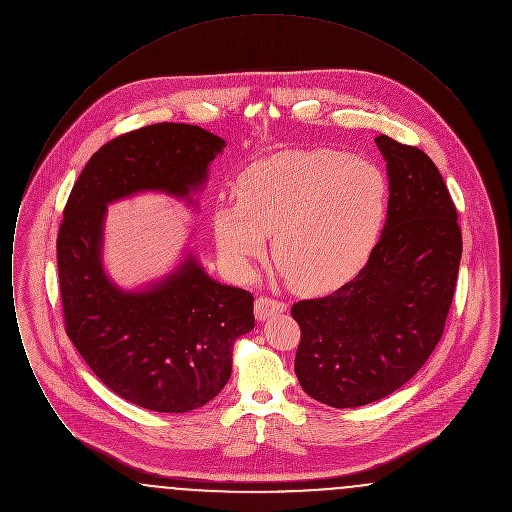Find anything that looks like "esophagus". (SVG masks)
I'll return each instance as SVG.
<instances>
[{"instance_id": "obj_1", "label": "esophagus", "mask_w": 512, "mask_h": 512, "mask_svg": "<svg viewBox=\"0 0 512 512\" xmlns=\"http://www.w3.org/2000/svg\"><path fill=\"white\" fill-rule=\"evenodd\" d=\"M288 311V305L282 303V301H276V299H268V297H259L255 299V318L257 320H267L272 315H278V313H286Z\"/></svg>"}]
</instances>
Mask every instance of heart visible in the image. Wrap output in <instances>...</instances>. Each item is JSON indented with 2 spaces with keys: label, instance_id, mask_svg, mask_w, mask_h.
I'll list each match as a JSON object with an SVG mask.
<instances>
[{
  "label": "heart",
  "instance_id": "obj_1",
  "mask_svg": "<svg viewBox=\"0 0 512 512\" xmlns=\"http://www.w3.org/2000/svg\"><path fill=\"white\" fill-rule=\"evenodd\" d=\"M384 171L338 149H286L249 165L236 205L213 213V234L228 268L253 274L272 255L278 276L305 295L332 292L365 267L388 217Z\"/></svg>",
  "mask_w": 512,
  "mask_h": 512
}]
</instances>
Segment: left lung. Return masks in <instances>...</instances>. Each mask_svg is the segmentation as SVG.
<instances>
[{
  "instance_id": "8db88e82",
  "label": "left lung",
  "mask_w": 512,
  "mask_h": 512,
  "mask_svg": "<svg viewBox=\"0 0 512 512\" xmlns=\"http://www.w3.org/2000/svg\"><path fill=\"white\" fill-rule=\"evenodd\" d=\"M388 217L361 272L326 297L299 301L295 376L336 409L363 407L407 384L443 334L463 255L457 209L434 161L382 134Z\"/></svg>"
}]
</instances>
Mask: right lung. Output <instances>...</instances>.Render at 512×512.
<instances>
[{
    "instance_id": "add662e5",
    "label": "right lung",
    "mask_w": 512,
    "mask_h": 512,
    "mask_svg": "<svg viewBox=\"0 0 512 512\" xmlns=\"http://www.w3.org/2000/svg\"><path fill=\"white\" fill-rule=\"evenodd\" d=\"M226 142L194 124L161 122L98 149L69 195L57 238L67 334L119 397L155 413H188L219 395L234 343L253 330V295L211 278L192 242L163 276L122 288L103 261L107 207L165 194L199 209Z\"/></svg>"
}]
</instances>
